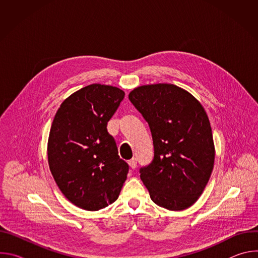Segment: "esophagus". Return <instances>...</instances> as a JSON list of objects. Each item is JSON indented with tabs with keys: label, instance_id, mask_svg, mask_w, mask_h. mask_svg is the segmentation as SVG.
Listing matches in <instances>:
<instances>
[{
	"label": "esophagus",
	"instance_id": "34e87169",
	"mask_svg": "<svg viewBox=\"0 0 258 258\" xmlns=\"http://www.w3.org/2000/svg\"><path fill=\"white\" fill-rule=\"evenodd\" d=\"M128 165L132 169H136L137 166H138V161H137V158H133L132 160L128 161Z\"/></svg>",
	"mask_w": 258,
	"mask_h": 258
}]
</instances>
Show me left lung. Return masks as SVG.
Returning a JSON list of instances; mask_svg holds the SVG:
<instances>
[{
	"instance_id": "obj_1",
	"label": "left lung",
	"mask_w": 258,
	"mask_h": 258,
	"mask_svg": "<svg viewBox=\"0 0 258 258\" xmlns=\"http://www.w3.org/2000/svg\"><path fill=\"white\" fill-rule=\"evenodd\" d=\"M128 99L148 122L154 146L140 176L154 203L182 210L201 196L214 164V144L204 108L174 85L142 86Z\"/></svg>"
}]
</instances>
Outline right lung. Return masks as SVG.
Masks as SVG:
<instances>
[{
    "label": "right lung",
    "mask_w": 258,
    "mask_h": 258,
    "mask_svg": "<svg viewBox=\"0 0 258 258\" xmlns=\"http://www.w3.org/2000/svg\"><path fill=\"white\" fill-rule=\"evenodd\" d=\"M123 98L118 88L90 85L69 96L54 117L50 170L63 195L80 208L99 210L113 203L126 179L128 164L107 132Z\"/></svg>",
    "instance_id": "1"
}]
</instances>
